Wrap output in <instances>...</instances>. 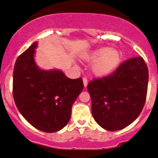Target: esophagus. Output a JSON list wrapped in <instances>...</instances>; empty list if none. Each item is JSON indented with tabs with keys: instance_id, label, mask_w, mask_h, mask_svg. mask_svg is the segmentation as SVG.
Here are the masks:
<instances>
[{
	"instance_id": "1",
	"label": "esophagus",
	"mask_w": 158,
	"mask_h": 158,
	"mask_svg": "<svg viewBox=\"0 0 158 158\" xmlns=\"http://www.w3.org/2000/svg\"><path fill=\"white\" fill-rule=\"evenodd\" d=\"M83 83H84V86L86 88L88 85V79L86 77H83Z\"/></svg>"
}]
</instances>
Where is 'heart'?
<instances>
[{
    "mask_svg": "<svg viewBox=\"0 0 158 158\" xmlns=\"http://www.w3.org/2000/svg\"><path fill=\"white\" fill-rule=\"evenodd\" d=\"M83 58L87 61H94L90 68L91 72L97 77H100L113 73L121 61L119 52L108 47L94 50Z\"/></svg>",
    "mask_w": 158,
    "mask_h": 158,
    "instance_id": "obj_1",
    "label": "heart"
}]
</instances>
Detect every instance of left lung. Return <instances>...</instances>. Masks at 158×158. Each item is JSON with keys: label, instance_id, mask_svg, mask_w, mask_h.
Segmentation results:
<instances>
[{"label": "left lung", "instance_id": "obj_1", "mask_svg": "<svg viewBox=\"0 0 158 158\" xmlns=\"http://www.w3.org/2000/svg\"><path fill=\"white\" fill-rule=\"evenodd\" d=\"M148 82V67L141 56L123 61L106 77L88 85L94 119L110 131L126 128L142 111Z\"/></svg>", "mask_w": 158, "mask_h": 158}]
</instances>
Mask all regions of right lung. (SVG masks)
<instances>
[{
  "label": "right lung",
  "instance_id": "1",
  "mask_svg": "<svg viewBox=\"0 0 158 158\" xmlns=\"http://www.w3.org/2000/svg\"><path fill=\"white\" fill-rule=\"evenodd\" d=\"M34 42L17 58L12 94L19 112L32 126L48 133L68 124L71 108L84 88L81 78L69 79L58 70H43L34 61Z\"/></svg>",
  "mask_w": 158,
  "mask_h": 158
}]
</instances>
